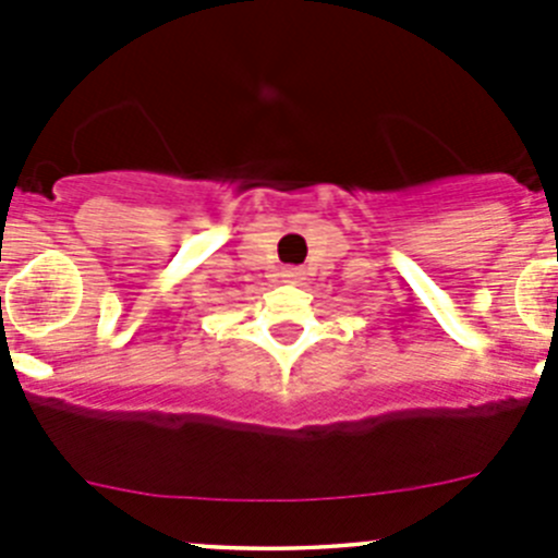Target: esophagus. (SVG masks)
I'll use <instances>...</instances> for the list:
<instances>
[{
    "mask_svg": "<svg viewBox=\"0 0 558 558\" xmlns=\"http://www.w3.org/2000/svg\"><path fill=\"white\" fill-rule=\"evenodd\" d=\"M280 278H283V283H300L302 272H300V269L291 267V269H283V272H280Z\"/></svg>",
    "mask_w": 558,
    "mask_h": 558,
    "instance_id": "esophagus-1",
    "label": "esophagus"
}]
</instances>
